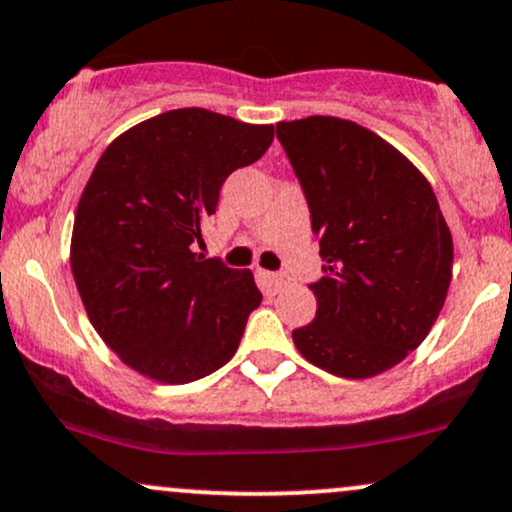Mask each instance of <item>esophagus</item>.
<instances>
[{"mask_svg": "<svg viewBox=\"0 0 512 512\" xmlns=\"http://www.w3.org/2000/svg\"><path fill=\"white\" fill-rule=\"evenodd\" d=\"M260 279H262V284H265L269 291H274V294H277V291L286 289V286L291 284L289 274H277V272H260Z\"/></svg>", "mask_w": 512, "mask_h": 512, "instance_id": "esophagus-1", "label": "esophagus"}]
</instances>
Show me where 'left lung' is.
<instances>
[{"label": "left lung", "mask_w": 512, "mask_h": 512, "mask_svg": "<svg viewBox=\"0 0 512 512\" xmlns=\"http://www.w3.org/2000/svg\"><path fill=\"white\" fill-rule=\"evenodd\" d=\"M306 196L323 277L316 318L291 333L316 367L367 379L408 357L445 306L452 233L435 192L376 133L335 116L279 121Z\"/></svg>", "instance_id": "obj_1"}]
</instances>
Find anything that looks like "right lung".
<instances>
[{
  "instance_id": "obj_1",
  "label": "right lung",
  "mask_w": 512,
  "mask_h": 512,
  "mask_svg": "<svg viewBox=\"0 0 512 512\" xmlns=\"http://www.w3.org/2000/svg\"><path fill=\"white\" fill-rule=\"evenodd\" d=\"M274 126L174 109L128 128L99 157L72 228L87 316L121 362L189 384L238 350L262 294L250 269L196 255L230 172L272 145Z\"/></svg>"
}]
</instances>
